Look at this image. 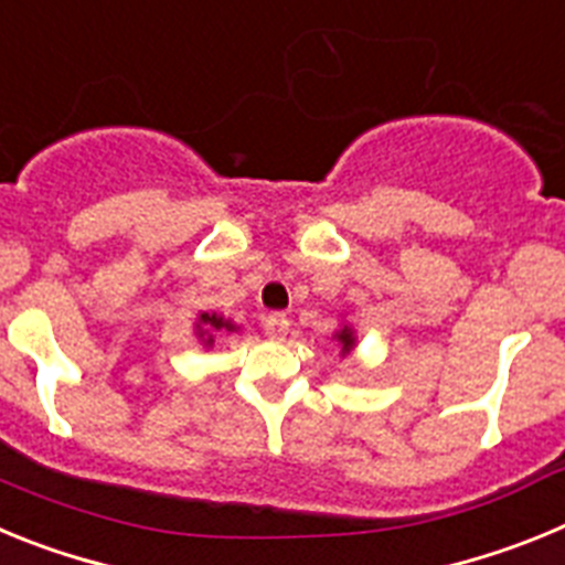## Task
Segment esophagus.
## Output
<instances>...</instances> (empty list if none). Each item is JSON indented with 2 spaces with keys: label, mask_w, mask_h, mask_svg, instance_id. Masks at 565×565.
<instances>
[{
  "label": "esophagus",
  "mask_w": 565,
  "mask_h": 565,
  "mask_svg": "<svg viewBox=\"0 0 565 565\" xmlns=\"http://www.w3.org/2000/svg\"><path fill=\"white\" fill-rule=\"evenodd\" d=\"M263 328H266V333L271 339H282L288 333V328H291V319H288L286 313H268Z\"/></svg>",
  "instance_id": "obj_1"
}]
</instances>
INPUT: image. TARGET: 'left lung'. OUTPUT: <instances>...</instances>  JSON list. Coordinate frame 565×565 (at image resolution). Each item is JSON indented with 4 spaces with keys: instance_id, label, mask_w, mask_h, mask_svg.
Wrapping results in <instances>:
<instances>
[{
    "instance_id": "obj_1",
    "label": "left lung",
    "mask_w": 565,
    "mask_h": 565,
    "mask_svg": "<svg viewBox=\"0 0 565 565\" xmlns=\"http://www.w3.org/2000/svg\"><path fill=\"white\" fill-rule=\"evenodd\" d=\"M337 342L342 344V353H351V348L356 344V337H353V328L344 326L342 331H337Z\"/></svg>"
}]
</instances>
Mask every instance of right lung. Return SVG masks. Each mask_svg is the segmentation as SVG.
<instances>
[{
  "label": "right lung",
  "instance_id": "obj_1",
  "mask_svg": "<svg viewBox=\"0 0 565 565\" xmlns=\"http://www.w3.org/2000/svg\"><path fill=\"white\" fill-rule=\"evenodd\" d=\"M194 331H198V339H201L206 348H212L214 344L212 331H237V326H232L228 319L217 317V313H201V317H198V326H194Z\"/></svg>",
  "mask_w": 565,
  "mask_h": 565
}]
</instances>
